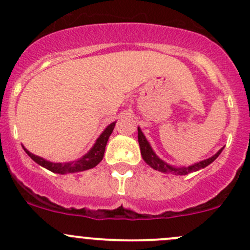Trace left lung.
<instances>
[{
    "mask_svg": "<svg viewBox=\"0 0 250 250\" xmlns=\"http://www.w3.org/2000/svg\"><path fill=\"white\" fill-rule=\"evenodd\" d=\"M138 140H139V145H140L141 156H143L144 160H145L149 167H153L154 170H158L160 172L173 173V175H188L189 172H194V171H198V170L200 169H204V167H206L207 165L211 164L213 160L217 159V157L219 156L223 151V148H220L213 157H211V158L202 160V162L196 163V164L190 165V167H171V165L167 164V163H164L162 159H159L158 157L156 156V153H154L153 149L151 148L148 141L146 140L145 135H144L143 132H141L140 128H138Z\"/></svg>",
    "mask_w": 250,
    "mask_h": 250,
    "instance_id": "left-lung-1",
    "label": "left lung"
}]
</instances>
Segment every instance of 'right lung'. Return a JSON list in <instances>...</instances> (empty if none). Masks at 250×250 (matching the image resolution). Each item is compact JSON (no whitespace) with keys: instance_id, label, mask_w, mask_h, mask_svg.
I'll list each match as a JSON object with an SVG mask.
<instances>
[{"instance_id":"add662e5","label":"right lung","mask_w":250,"mask_h":250,"mask_svg":"<svg viewBox=\"0 0 250 250\" xmlns=\"http://www.w3.org/2000/svg\"><path fill=\"white\" fill-rule=\"evenodd\" d=\"M115 123L116 122H112L111 125H107V127L105 128L104 132L102 133V135L97 139L96 144H94V146L92 147L91 151L88 152L87 154H85L83 158L75 160V162L64 163V164H62V163H51V162H48V160L41 158V157L35 156L33 153L28 152L25 147H23V149H25V152L31 157V158L35 160L37 164L42 165L43 167H45V169H48L50 171L55 173H73V172L83 171V170H88V169H92V167H94L97 164H99V162H101L102 159H103L105 146H106L107 139H109V136L111 135L112 130H114Z\"/></svg>"}]
</instances>
